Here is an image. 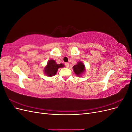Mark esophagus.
Returning <instances> with one entry per match:
<instances>
[{
	"label": "esophagus",
	"instance_id": "obj_1",
	"mask_svg": "<svg viewBox=\"0 0 132 132\" xmlns=\"http://www.w3.org/2000/svg\"><path fill=\"white\" fill-rule=\"evenodd\" d=\"M65 65L66 68H68L69 65V64L68 63H65Z\"/></svg>",
	"mask_w": 132,
	"mask_h": 132
}]
</instances>
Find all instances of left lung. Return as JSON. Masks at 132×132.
Masks as SVG:
<instances>
[{
	"label": "left lung",
	"mask_w": 132,
	"mask_h": 132,
	"mask_svg": "<svg viewBox=\"0 0 132 132\" xmlns=\"http://www.w3.org/2000/svg\"><path fill=\"white\" fill-rule=\"evenodd\" d=\"M73 69L75 74L80 77L85 72V67L82 62H79L73 67Z\"/></svg>",
	"instance_id": "1"
}]
</instances>
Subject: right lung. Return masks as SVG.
<instances>
[{
  "label": "right lung",
  "mask_w": 132,
  "mask_h": 132,
  "mask_svg": "<svg viewBox=\"0 0 132 132\" xmlns=\"http://www.w3.org/2000/svg\"><path fill=\"white\" fill-rule=\"evenodd\" d=\"M64 67L63 64L56 63L54 60L50 59L48 61L47 64L44 68V73L48 77H53V76L56 74L58 69L60 68H63Z\"/></svg>",
  "instance_id": "1"
}]
</instances>
